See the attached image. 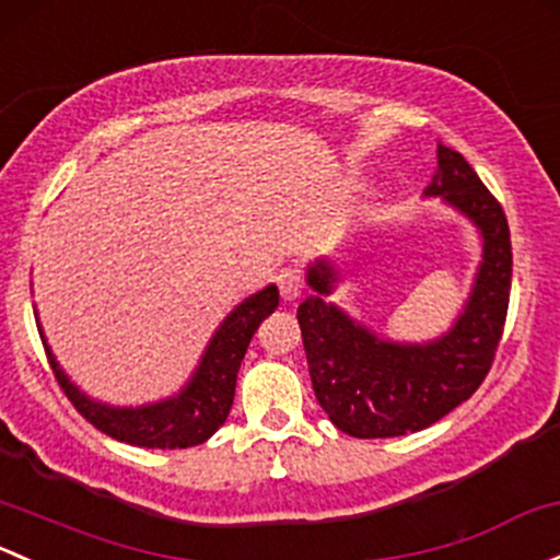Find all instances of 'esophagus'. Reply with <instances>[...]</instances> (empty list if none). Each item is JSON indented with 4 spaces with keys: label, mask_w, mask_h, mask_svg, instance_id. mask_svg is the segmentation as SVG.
<instances>
[{
    "label": "esophagus",
    "mask_w": 560,
    "mask_h": 560,
    "mask_svg": "<svg viewBox=\"0 0 560 560\" xmlns=\"http://www.w3.org/2000/svg\"><path fill=\"white\" fill-rule=\"evenodd\" d=\"M276 284H279L281 298L298 300L300 292H303V276H300L298 268H281L279 276H276Z\"/></svg>",
    "instance_id": "1"
}]
</instances>
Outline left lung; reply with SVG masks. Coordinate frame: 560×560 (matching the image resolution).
I'll use <instances>...</instances> for the list:
<instances>
[{
    "label": "left lung",
    "mask_w": 560,
    "mask_h": 560,
    "mask_svg": "<svg viewBox=\"0 0 560 560\" xmlns=\"http://www.w3.org/2000/svg\"><path fill=\"white\" fill-rule=\"evenodd\" d=\"M427 196H443L482 233V262L467 308L448 335L427 346L388 343L322 295L335 268L316 262L308 284L319 295L300 303L311 384L329 421L351 438H399L448 416L486 381L502 340L513 284V244L502 203L451 147H438V174Z\"/></svg>",
    "instance_id": "1"
}]
</instances>
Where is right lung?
<instances>
[{
  "mask_svg": "<svg viewBox=\"0 0 560 560\" xmlns=\"http://www.w3.org/2000/svg\"><path fill=\"white\" fill-rule=\"evenodd\" d=\"M276 305H279V290L273 284L246 298L217 329L190 384L166 402L144 405V408H109V405L93 402L69 384L47 346L45 354L69 402L98 432L120 443L139 445V448H190V445L206 443L225 423L246 346L265 316L273 314Z\"/></svg>",
  "mask_w": 560,
  "mask_h": 560,
  "instance_id": "1",
  "label": "right lung"
}]
</instances>
